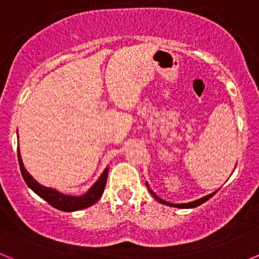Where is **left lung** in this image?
Segmentation results:
<instances>
[{"mask_svg": "<svg viewBox=\"0 0 259 259\" xmlns=\"http://www.w3.org/2000/svg\"><path fill=\"white\" fill-rule=\"evenodd\" d=\"M152 192V191H150ZM217 193V192H214V193H211V194H209V196H205V197L203 198H200V200H197V201H193V202H188V203H170V202H167V201H164V200H162V198H159L157 196V194L154 193V192H152V194H153V197L155 198V200L158 201V202H161V203H163V205H167V206H174V207H182V209H191V207H196V206H200V205H202L203 202H206L207 200H210V198L212 197V196H214V194Z\"/></svg>", "mask_w": 259, "mask_h": 259, "instance_id": "left-lung-1", "label": "left lung"}]
</instances>
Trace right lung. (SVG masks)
I'll use <instances>...</instances> for the list:
<instances>
[{"instance_id": "obj_1", "label": "right lung", "mask_w": 259, "mask_h": 259, "mask_svg": "<svg viewBox=\"0 0 259 259\" xmlns=\"http://www.w3.org/2000/svg\"><path fill=\"white\" fill-rule=\"evenodd\" d=\"M18 161H19L20 172H22L23 179H24V182L27 183L29 188L35 192L36 194H38L41 198H44L53 207L62 210V211H76V210H81L85 209V207L92 206L93 203H96L100 200V197L104 193L105 185H106L107 180V170L104 171L101 178L97 180V183L93 185L92 188L89 189L88 193L81 196V197H75V196H67V194L59 193L56 189L47 188V187H42L38 183H36V180H33V178L27 172V170L23 166L19 150H18Z\"/></svg>"}]
</instances>
